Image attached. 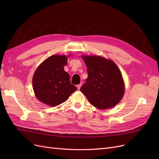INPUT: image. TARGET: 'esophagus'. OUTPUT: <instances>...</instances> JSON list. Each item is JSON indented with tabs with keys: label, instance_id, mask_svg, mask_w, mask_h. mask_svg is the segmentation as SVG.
I'll return each mask as SVG.
<instances>
[{
	"label": "esophagus",
	"instance_id": "34e87169",
	"mask_svg": "<svg viewBox=\"0 0 159 159\" xmlns=\"http://www.w3.org/2000/svg\"><path fill=\"white\" fill-rule=\"evenodd\" d=\"M81 84H80L78 85H77V88H78V89H80V88H81Z\"/></svg>",
	"mask_w": 159,
	"mask_h": 159
}]
</instances>
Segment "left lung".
Listing matches in <instances>:
<instances>
[{
    "label": "left lung",
    "instance_id": "8db88e82",
    "mask_svg": "<svg viewBox=\"0 0 159 159\" xmlns=\"http://www.w3.org/2000/svg\"><path fill=\"white\" fill-rule=\"evenodd\" d=\"M87 66L88 78L80 91L89 103L99 109L116 105L124 91L122 74L112 60L100 56H82Z\"/></svg>",
    "mask_w": 159,
    "mask_h": 159
}]
</instances>
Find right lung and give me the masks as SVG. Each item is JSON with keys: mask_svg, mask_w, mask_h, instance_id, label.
Wrapping results in <instances>:
<instances>
[{"mask_svg": "<svg viewBox=\"0 0 159 159\" xmlns=\"http://www.w3.org/2000/svg\"><path fill=\"white\" fill-rule=\"evenodd\" d=\"M67 60L66 56H52L42 62L34 74L33 89L36 98L49 106L55 107L65 102L77 89L64 71Z\"/></svg>", "mask_w": 159, "mask_h": 159, "instance_id": "right-lung-1", "label": "right lung"}]
</instances>
